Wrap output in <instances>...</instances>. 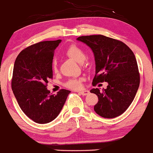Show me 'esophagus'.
<instances>
[{
  "label": "esophagus",
  "mask_w": 153,
  "mask_h": 153,
  "mask_svg": "<svg viewBox=\"0 0 153 153\" xmlns=\"http://www.w3.org/2000/svg\"><path fill=\"white\" fill-rule=\"evenodd\" d=\"M79 94H81L82 96H87V95L89 94V91L88 90H84V91H79Z\"/></svg>",
  "instance_id": "1"
}]
</instances>
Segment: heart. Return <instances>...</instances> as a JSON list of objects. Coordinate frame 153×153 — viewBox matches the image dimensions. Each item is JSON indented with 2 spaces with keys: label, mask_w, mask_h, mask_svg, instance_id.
<instances>
[{
  "label": "heart",
  "mask_w": 153,
  "mask_h": 153,
  "mask_svg": "<svg viewBox=\"0 0 153 153\" xmlns=\"http://www.w3.org/2000/svg\"><path fill=\"white\" fill-rule=\"evenodd\" d=\"M65 54L78 62H82L86 57L85 52L75 45H71L68 47L65 50ZM52 70L54 73L57 72V63L56 60L52 62ZM81 81L82 80L80 78L70 79L65 82V86L73 90H78L81 88Z\"/></svg>",
  "instance_id": "obj_1"
}]
</instances>
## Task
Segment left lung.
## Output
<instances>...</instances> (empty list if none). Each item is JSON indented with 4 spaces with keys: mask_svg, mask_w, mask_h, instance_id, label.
I'll return each mask as SVG.
<instances>
[{
    "mask_svg": "<svg viewBox=\"0 0 153 153\" xmlns=\"http://www.w3.org/2000/svg\"><path fill=\"white\" fill-rule=\"evenodd\" d=\"M94 54L96 75L93 85L107 82L106 89L93 88L99 101L94 111L103 118L112 119L122 114L134 100L140 85L137 62L131 49L122 42L103 35L79 36Z\"/></svg>",
    "mask_w": 153,
    "mask_h": 153,
    "instance_id": "left-lung-1",
    "label": "left lung"
}]
</instances>
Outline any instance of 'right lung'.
Instances as JSON below:
<instances>
[{"mask_svg":"<svg viewBox=\"0 0 153 153\" xmlns=\"http://www.w3.org/2000/svg\"><path fill=\"white\" fill-rule=\"evenodd\" d=\"M61 42L44 41L23 50L13 66L11 88L21 109L38 124L54 120L62 110L71 91L61 89L51 95L47 86L52 78L54 51Z\"/></svg>","mask_w":153,"mask_h":153,"instance_id":"right-lung-1","label":"right lung"}]
</instances>
